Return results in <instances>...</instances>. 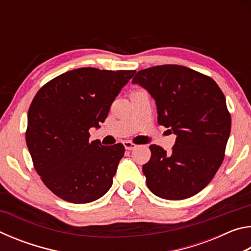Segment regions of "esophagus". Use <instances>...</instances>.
<instances>
[{
  "instance_id": "34e87169",
  "label": "esophagus",
  "mask_w": 251,
  "mask_h": 251,
  "mask_svg": "<svg viewBox=\"0 0 251 251\" xmlns=\"http://www.w3.org/2000/svg\"><path fill=\"white\" fill-rule=\"evenodd\" d=\"M124 146H125V148H126L127 151H133V150H135L136 147H137V145H136V144L131 143V142H124Z\"/></svg>"
}]
</instances>
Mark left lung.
<instances>
[{
  "mask_svg": "<svg viewBox=\"0 0 251 251\" xmlns=\"http://www.w3.org/2000/svg\"><path fill=\"white\" fill-rule=\"evenodd\" d=\"M131 83L150 93L158 124L177 136L171 152L150 146L151 157L143 166L148 188L168 201L194 196L224 160L231 128L224 93L209 76L180 65L142 70Z\"/></svg>",
  "mask_w": 251,
  "mask_h": 251,
  "instance_id": "left-lung-1",
  "label": "left lung"
}]
</instances>
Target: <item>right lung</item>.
<instances>
[{"mask_svg": "<svg viewBox=\"0 0 251 251\" xmlns=\"http://www.w3.org/2000/svg\"><path fill=\"white\" fill-rule=\"evenodd\" d=\"M136 71H69L36 93L27 114L26 145L34 168L45 186L73 203L94 201L112 187L123 144L90 142L110 105Z\"/></svg>", "mask_w": 251, "mask_h": 251, "instance_id": "right-lung-1", "label": "right lung"}]
</instances>
